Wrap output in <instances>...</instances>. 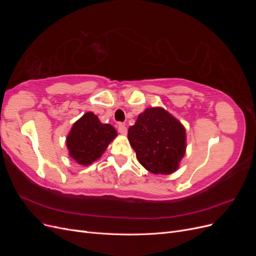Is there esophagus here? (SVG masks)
Returning <instances> with one entry per match:
<instances>
[{
  "label": "esophagus",
  "mask_w": 256,
  "mask_h": 256,
  "mask_svg": "<svg viewBox=\"0 0 256 256\" xmlns=\"http://www.w3.org/2000/svg\"><path fill=\"white\" fill-rule=\"evenodd\" d=\"M118 132L120 134H124V136L127 134V127L125 125H122V124H118Z\"/></svg>",
  "instance_id": "34e87169"
}]
</instances>
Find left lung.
Returning a JSON list of instances; mask_svg holds the SVG:
<instances>
[{"instance_id": "1", "label": "left lung", "mask_w": 256, "mask_h": 256, "mask_svg": "<svg viewBox=\"0 0 256 256\" xmlns=\"http://www.w3.org/2000/svg\"><path fill=\"white\" fill-rule=\"evenodd\" d=\"M138 162L150 173L172 174L186 152V130L164 108H147L128 130Z\"/></svg>"}]
</instances>
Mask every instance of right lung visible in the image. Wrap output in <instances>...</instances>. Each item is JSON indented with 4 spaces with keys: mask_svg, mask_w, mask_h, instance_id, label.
<instances>
[{
    "mask_svg": "<svg viewBox=\"0 0 256 256\" xmlns=\"http://www.w3.org/2000/svg\"><path fill=\"white\" fill-rule=\"evenodd\" d=\"M116 136L113 126L102 124L94 113H85L74 124L67 136L69 156L81 166H90L102 156Z\"/></svg>",
    "mask_w": 256,
    "mask_h": 256,
    "instance_id": "right-lung-1",
    "label": "right lung"
}]
</instances>
